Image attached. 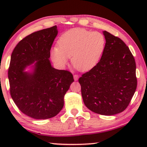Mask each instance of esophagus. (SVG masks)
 I'll return each mask as SVG.
<instances>
[{
	"mask_svg": "<svg viewBox=\"0 0 147 147\" xmlns=\"http://www.w3.org/2000/svg\"><path fill=\"white\" fill-rule=\"evenodd\" d=\"M78 77H79V76L78 75V74H74V80H78Z\"/></svg>",
	"mask_w": 147,
	"mask_h": 147,
	"instance_id": "obj_1",
	"label": "esophagus"
}]
</instances>
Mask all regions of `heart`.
Masks as SVG:
<instances>
[{
    "mask_svg": "<svg viewBox=\"0 0 147 147\" xmlns=\"http://www.w3.org/2000/svg\"><path fill=\"white\" fill-rule=\"evenodd\" d=\"M58 47L51 50V58L59 67H64L71 58L74 68L87 71L100 61L106 49V39L100 32L84 28H73L59 38Z\"/></svg>",
    "mask_w": 147,
    "mask_h": 147,
    "instance_id": "obj_1",
    "label": "heart"
}]
</instances>
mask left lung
Here are the masks:
<instances>
[{
    "label": "left lung",
    "instance_id": "left-lung-1",
    "mask_svg": "<svg viewBox=\"0 0 147 147\" xmlns=\"http://www.w3.org/2000/svg\"><path fill=\"white\" fill-rule=\"evenodd\" d=\"M106 49L100 60L78 82L84 102L93 112L115 115L125 110L138 85L136 64L123 40L107 31Z\"/></svg>",
    "mask_w": 147,
    "mask_h": 147
}]
</instances>
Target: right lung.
Listing matches in <instances>:
<instances>
[{
  "mask_svg": "<svg viewBox=\"0 0 147 147\" xmlns=\"http://www.w3.org/2000/svg\"><path fill=\"white\" fill-rule=\"evenodd\" d=\"M56 26L35 32L19 42L12 52L8 69L9 92L20 111L36 119L56 116L63 108L65 94L74 82L70 71L51 66L49 58ZM37 61L33 73L24 72Z\"/></svg>",
  "mask_w": 147,
  "mask_h": 147,
  "instance_id": "1",
  "label": "right lung"
}]
</instances>
